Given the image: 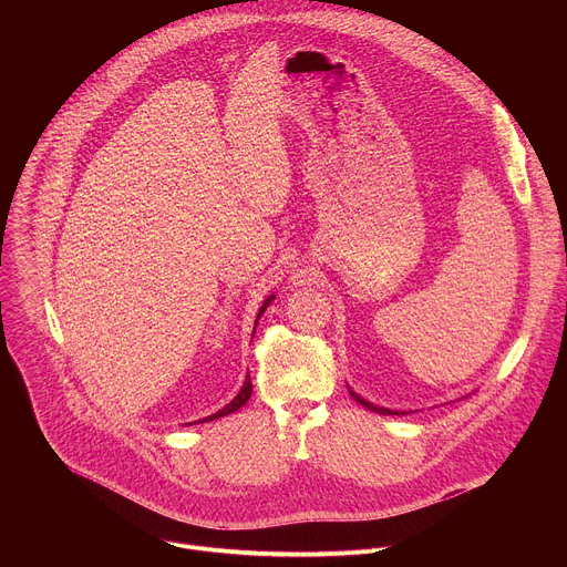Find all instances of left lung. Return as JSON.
<instances>
[{
	"label": "left lung",
	"instance_id": "obj_1",
	"mask_svg": "<svg viewBox=\"0 0 567 567\" xmlns=\"http://www.w3.org/2000/svg\"><path fill=\"white\" fill-rule=\"evenodd\" d=\"M350 394H352V399H354V401H359V403H361V406H365V409H368V411H372V413H379V415H399V413H394V411H388V409L374 406V403L365 401L363 396H359V394H357V392H352V390H350Z\"/></svg>",
	"mask_w": 567,
	"mask_h": 567
}]
</instances>
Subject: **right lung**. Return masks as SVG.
<instances>
[{
  "instance_id": "1",
  "label": "right lung",
  "mask_w": 567,
  "mask_h": 567,
  "mask_svg": "<svg viewBox=\"0 0 567 567\" xmlns=\"http://www.w3.org/2000/svg\"><path fill=\"white\" fill-rule=\"evenodd\" d=\"M271 300H274V296L265 300V305L260 307V313H258V318L265 313V309H267V305H269ZM256 326H258V320H256ZM251 392H254V383H251V377L247 374V379H245V385H241V390L237 392V396H235V399L228 403V406H224L219 413H215V415H210V417H206V420H202V422H213V420H217V417H224V415H230V413H235L239 406H245V403L249 401Z\"/></svg>"
}]
</instances>
